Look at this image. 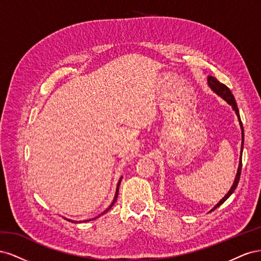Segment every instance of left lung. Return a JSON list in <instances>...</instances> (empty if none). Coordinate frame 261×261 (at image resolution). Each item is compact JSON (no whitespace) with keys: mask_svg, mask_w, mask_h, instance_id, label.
Returning <instances> with one entry per match:
<instances>
[{"mask_svg":"<svg viewBox=\"0 0 261 261\" xmlns=\"http://www.w3.org/2000/svg\"><path fill=\"white\" fill-rule=\"evenodd\" d=\"M208 85L211 88V90L217 93L219 97L222 98L224 101H226L228 105H230L232 107V109L235 111L236 115H238V118H239V122H240V126H241V129H242V146H241V155H240V163H239V168H238V173H236V176H235V179L233 181V185L232 187L230 188V191L227 192V194L223 197L222 199H221L215 207H213L209 212L213 211L215 209H217L218 207H220L221 204H222L228 197H230L234 191L236 189V187H238V184L240 181V177H241V171H242V154H243V147H244V128H243V124H242V121H241V116H240V111H239V108H238V105H236V101H235V98L233 96V93L231 92V90L227 88V87L220 83L216 77H212V76H208Z\"/></svg>","mask_w":261,"mask_h":261,"instance_id":"1","label":"left lung"}]
</instances>
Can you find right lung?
Masks as SVG:
<instances>
[{
  "mask_svg": "<svg viewBox=\"0 0 261 261\" xmlns=\"http://www.w3.org/2000/svg\"><path fill=\"white\" fill-rule=\"evenodd\" d=\"M121 180H122V176H121V178H120V180H118V183H117V186H116V191H115V196H114V199H113V201H112V203L111 204H110V206L103 211V212H102L101 213V215H105V213L106 212H108L110 209H111V207L113 206V204H114V202L116 201V199H117V195H118V187H120V184H121ZM101 215H99L98 217H100ZM98 217H96V218H98ZM96 218H94V219H96ZM66 219V218H65ZM67 221H70V222H74V223H80L81 222V221H74V220H69V219H66ZM90 220H93V219H90ZM90 220H85L84 221V222H87V221H90Z\"/></svg>",
  "mask_w": 261,
  "mask_h": 261,
  "instance_id": "obj_1",
  "label": "right lung"
}]
</instances>
